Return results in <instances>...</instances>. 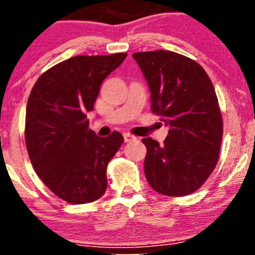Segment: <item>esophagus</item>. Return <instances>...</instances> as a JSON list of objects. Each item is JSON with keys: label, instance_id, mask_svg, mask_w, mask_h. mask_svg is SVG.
I'll return each mask as SVG.
<instances>
[{"label": "esophagus", "instance_id": "1", "mask_svg": "<svg viewBox=\"0 0 255 255\" xmlns=\"http://www.w3.org/2000/svg\"><path fill=\"white\" fill-rule=\"evenodd\" d=\"M124 137H125L126 142L135 141V140H136V136H134L133 134H129V133H124Z\"/></svg>", "mask_w": 255, "mask_h": 255}]
</instances>
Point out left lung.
Wrapping results in <instances>:
<instances>
[{"label":"left lung","instance_id":"8db88e82","mask_svg":"<svg viewBox=\"0 0 255 255\" xmlns=\"http://www.w3.org/2000/svg\"><path fill=\"white\" fill-rule=\"evenodd\" d=\"M133 57L150 87L152 113L170 127L163 145L142 139L146 180L159 194H192L211 175L221 151L223 120L212 81L200 64L176 52Z\"/></svg>","mask_w":255,"mask_h":255}]
</instances>
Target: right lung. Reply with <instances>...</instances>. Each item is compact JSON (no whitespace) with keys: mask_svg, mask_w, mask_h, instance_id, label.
Masks as SVG:
<instances>
[{"mask_svg":"<svg viewBox=\"0 0 255 255\" xmlns=\"http://www.w3.org/2000/svg\"><path fill=\"white\" fill-rule=\"evenodd\" d=\"M127 52L74 56L44 72L27 101L25 141L34 171L58 198L87 204L107 191V166L124 136L107 137L89 128L103 80L124 62Z\"/></svg>","mask_w":255,"mask_h":255,"instance_id":"right-lung-1","label":"right lung"}]
</instances>
